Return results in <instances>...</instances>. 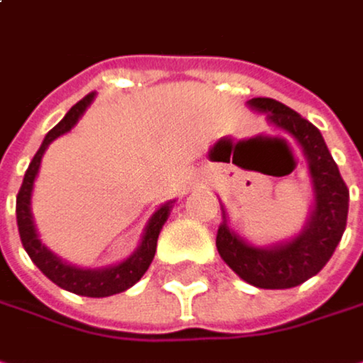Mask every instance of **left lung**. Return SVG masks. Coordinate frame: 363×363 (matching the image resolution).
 Instances as JSON below:
<instances>
[{"mask_svg": "<svg viewBox=\"0 0 363 363\" xmlns=\"http://www.w3.org/2000/svg\"><path fill=\"white\" fill-rule=\"evenodd\" d=\"M252 109L267 113V119L288 132L303 149L313 179V214L292 242L273 248H254L238 238L227 223L218 227L216 248L220 258L248 284L267 290L294 288L318 275L334 254L349 212V189L332 160L320 130L296 111L273 99H252Z\"/></svg>", "mask_w": 363, "mask_h": 363, "instance_id": "left-lung-1", "label": "left lung"}]
</instances>
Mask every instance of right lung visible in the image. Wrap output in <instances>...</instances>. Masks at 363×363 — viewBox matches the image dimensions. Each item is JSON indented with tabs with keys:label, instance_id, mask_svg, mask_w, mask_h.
I'll return each mask as SVG.
<instances>
[{
	"label": "right lung",
	"instance_id": "obj_1",
	"mask_svg": "<svg viewBox=\"0 0 363 363\" xmlns=\"http://www.w3.org/2000/svg\"><path fill=\"white\" fill-rule=\"evenodd\" d=\"M94 92L84 96L77 105H73L69 113L62 117V121H58L43 138L39 151L35 157L31 160L25 179L21 184V191L16 195V223H18V233H21V242L25 246L27 254L31 256V260L37 264V269L56 286L73 292V294H82V296H92V298H101V296H111V294H119L123 290H128L130 286H134L145 271L149 269L153 256H155V248H157V238L160 231L170 214V203L162 206L149 220L147 231L143 235V242L138 246V250L132 254L130 258H125L123 262L115 264V267H107V269H77L71 267L67 262H62L58 256L50 252L45 246H41V242L37 240L35 225H33V216H31V191H33V181L41 164V155L48 149V145L58 138L60 134L69 132L77 119L84 115V111L88 109V105L92 103Z\"/></svg>",
	"mask_w": 363,
	"mask_h": 363
}]
</instances>
